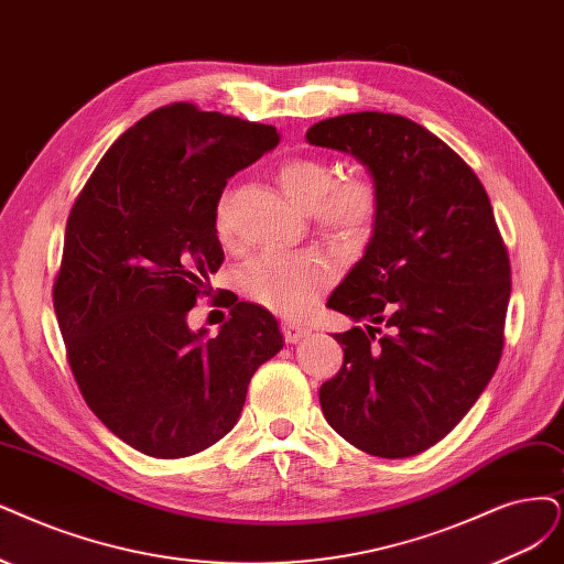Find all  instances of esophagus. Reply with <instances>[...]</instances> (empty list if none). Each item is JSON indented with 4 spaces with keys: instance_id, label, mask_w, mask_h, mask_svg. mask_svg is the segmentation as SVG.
I'll list each match as a JSON object with an SVG mask.
<instances>
[{
    "instance_id": "obj_1",
    "label": "esophagus",
    "mask_w": 564,
    "mask_h": 564,
    "mask_svg": "<svg viewBox=\"0 0 564 564\" xmlns=\"http://www.w3.org/2000/svg\"><path fill=\"white\" fill-rule=\"evenodd\" d=\"M281 332H283V339L288 341V344H297V341H302L306 335H308V329L306 327H302V325H297V323H281Z\"/></svg>"
}]
</instances>
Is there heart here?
Here are the masks:
<instances>
[{
  "label": "heart",
  "mask_w": 564,
  "mask_h": 564,
  "mask_svg": "<svg viewBox=\"0 0 564 564\" xmlns=\"http://www.w3.org/2000/svg\"><path fill=\"white\" fill-rule=\"evenodd\" d=\"M285 195L311 212L325 235L339 241H360L379 214V191L367 176L339 178V170L321 158H293L279 166ZM220 241L232 239L227 199L214 214ZM332 281L329 264L316 253H264L239 271L241 293L279 316H300Z\"/></svg>",
  "instance_id": "1"
}]
</instances>
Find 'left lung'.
Listing matches in <instances>:
<instances>
[{
	"mask_svg": "<svg viewBox=\"0 0 564 564\" xmlns=\"http://www.w3.org/2000/svg\"><path fill=\"white\" fill-rule=\"evenodd\" d=\"M306 141L356 155L379 191L362 260L327 306L369 325L339 332L325 421L377 457L423 453L465 419L502 358L511 264L484 183L404 116L362 111Z\"/></svg>",
	"mask_w": 564,
	"mask_h": 564,
	"instance_id": "1",
	"label": "left lung"
}]
</instances>
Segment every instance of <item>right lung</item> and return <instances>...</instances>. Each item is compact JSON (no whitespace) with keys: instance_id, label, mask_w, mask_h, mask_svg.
<instances>
[{"instance_id":"1","label":"right lung","mask_w":564,"mask_h":564,"mask_svg":"<svg viewBox=\"0 0 564 564\" xmlns=\"http://www.w3.org/2000/svg\"><path fill=\"white\" fill-rule=\"evenodd\" d=\"M279 143L271 124L174 101L120 134L78 193L53 306L83 400L143 455H195L237 425L250 377L283 348L267 308L235 302L208 339L185 316L225 256L227 178Z\"/></svg>"}]
</instances>
